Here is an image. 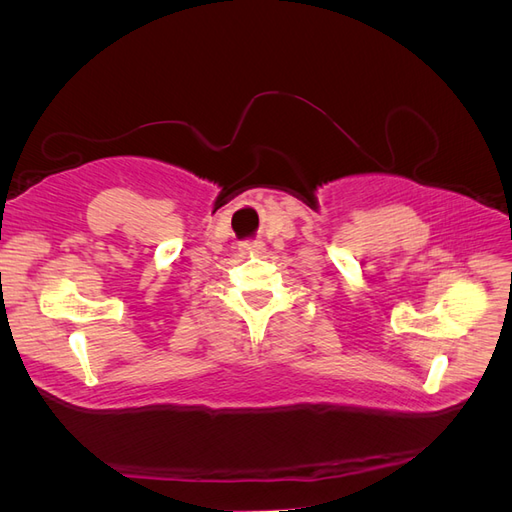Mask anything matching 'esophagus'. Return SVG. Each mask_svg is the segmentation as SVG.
<instances>
[{
	"label": "esophagus",
	"instance_id": "obj_1",
	"mask_svg": "<svg viewBox=\"0 0 512 512\" xmlns=\"http://www.w3.org/2000/svg\"><path fill=\"white\" fill-rule=\"evenodd\" d=\"M239 250L245 252V254H252V252L262 254V252H265V243H262L260 239H245V241H241Z\"/></svg>",
	"mask_w": 512,
	"mask_h": 512
}]
</instances>
